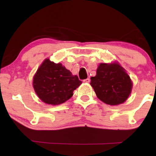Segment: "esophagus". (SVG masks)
<instances>
[{
	"mask_svg": "<svg viewBox=\"0 0 156 156\" xmlns=\"http://www.w3.org/2000/svg\"><path fill=\"white\" fill-rule=\"evenodd\" d=\"M83 82H84V83H89V82H90V79H89V78L85 79V80H83Z\"/></svg>",
	"mask_w": 156,
	"mask_h": 156,
	"instance_id": "1",
	"label": "esophagus"
}]
</instances>
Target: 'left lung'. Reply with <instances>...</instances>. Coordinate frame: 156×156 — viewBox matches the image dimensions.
Wrapping results in <instances>:
<instances>
[{
	"mask_svg": "<svg viewBox=\"0 0 156 156\" xmlns=\"http://www.w3.org/2000/svg\"><path fill=\"white\" fill-rule=\"evenodd\" d=\"M91 87L97 97L109 105L122 104L129 97L132 89L130 76L119 64H100L97 75L91 77Z\"/></svg>",
	"mask_w": 156,
	"mask_h": 156,
	"instance_id": "8db88e82",
	"label": "left lung"
}]
</instances>
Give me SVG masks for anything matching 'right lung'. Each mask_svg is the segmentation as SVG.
Returning <instances> with one entry per match:
<instances>
[{"label": "right lung", "instance_id": "obj_1", "mask_svg": "<svg viewBox=\"0 0 156 156\" xmlns=\"http://www.w3.org/2000/svg\"><path fill=\"white\" fill-rule=\"evenodd\" d=\"M82 83L62 64H55L49 59L40 65L33 78V87L38 97L52 105L67 101Z\"/></svg>", "mask_w": 156, "mask_h": 156}]
</instances>
